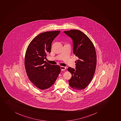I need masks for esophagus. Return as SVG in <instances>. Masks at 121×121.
Here are the masks:
<instances>
[{
    "label": "esophagus",
    "instance_id": "obj_1",
    "mask_svg": "<svg viewBox=\"0 0 121 121\" xmlns=\"http://www.w3.org/2000/svg\"><path fill=\"white\" fill-rule=\"evenodd\" d=\"M60 69H61V71H63V70H65L66 67H64V66H60Z\"/></svg>",
    "mask_w": 121,
    "mask_h": 121
}]
</instances>
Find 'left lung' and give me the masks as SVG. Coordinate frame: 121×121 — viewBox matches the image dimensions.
Here are the masks:
<instances>
[{"label":"left lung","instance_id":"left-lung-1","mask_svg":"<svg viewBox=\"0 0 121 121\" xmlns=\"http://www.w3.org/2000/svg\"><path fill=\"white\" fill-rule=\"evenodd\" d=\"M73 40V52L78 58L76 69L69 67L72 77L69 84L73 89L81 90L88 86L93 78L96 66V54L92 42L84 33L78 30L64 31Z\"/></svg>","mask_w":121,"mask_h":121}]
</instances>
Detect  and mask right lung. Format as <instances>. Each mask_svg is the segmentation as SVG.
<instances>
[{
    "label": "right lung",
    "mask_w": 121,
    "mask_h": 121,
    "mask_svg": "<svg viewBox=\"0 0 121 121\" xmlns=\"http://www.w3.org/2000/svg\"><path fill=\"white\" fill-rule=\"evenodd\" d=\"M60 31L40 33L29 43L26 51L25 66L29 80L39 89H48L54 84L61 71L59 65H52L45 60L51 52L52 43Z\"/></svg>",
    "instance_id": "obj_1"
}]
</instances>
